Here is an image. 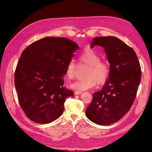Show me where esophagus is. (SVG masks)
Here are the masks:
<instances>
[{"label": "esophagus", "instance_id": "esophagus-1", "mask_svg": "<svg viewBox=\"0 0 152 152\" xmlns=\"http://www.w3.org/2000/svg\"><path fill=\"white\" fill-rule=\"evenodd\" d=\"M82 93L81 91H76L75 92V95H79V94H81Z\"/></svg>", "mask_w": 152, "mask_h": 152}]
</instances>
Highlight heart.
<instances>
[{
  "label": "heart",
  "instance_id": "obj_1",
  "mask_svg": "<svg viewBox=\"0 0 152 152\" xmlns=\"http://www.w3.org/2000/svg\"><path fill=\"white\" fill-rule=\"evenodd\" d=\"M79 62L88 65L86 77L71 84L72 88L77 91H84L92 88L98 83L104 84L110 75V66L108 64L100 60V57L91 49H85L79 56ZM77 65L75 60H71L66 68L65 74L69 79L75 77Z\"/></svg>",
  "mask_w": 152,
  "mask_h": 152
}]
</instances>
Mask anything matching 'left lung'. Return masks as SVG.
<instances>
[{"label":"left lung","mask_w":152,"mask_h":152,"mask_svg":"<svg viewBox=\"0 0 152 152\" xmlns=\"http://www.w3.org/2000/svg\"><path fill=\"white\" fill-rule=\"evenodd\" d=\"M104 48L110 63L109 77L102 90L93 94L86 115L99 125H110L131 108L141 79V68L132 48L113 36L95 37L91 48Z\"/></svg>","instance_id":"1"}]
</instances>
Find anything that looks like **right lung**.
<instances>
[{
    "mask_svg": "<svg viewBox=\"0 0 152 152\" xmlns=\"http://www.w3.org/2000/svg\"><path fill=\"white\" fill-rule=\"evenodd\" d=\"M78 45L65 37H47L24 50L15 72L20 107L35 123H50L63 113L74 93L64 86L63 75Z\"/></svg>",
    "mask_w": 152,
    "mask_h": 152,
    "instance_id": "right-lung-1",
    "label": "right lung"
}]
</instances>
